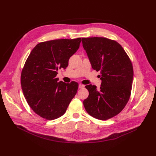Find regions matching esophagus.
Listing matches in <instances>:
<instances>
[{
    "instance_id": "esophagus-1",
    "label": "esophagus",
    "mask_w": 156,
    "mask_h": 156,
    "mask_svg": "<svg viewBox=\"0 0 156 156\" xmlns=\"http://www.w3.org/2000/svg\"><path fill=\"white\" fill-rule=\"evenodd\" d=\"M84 87V85H83V84H79V85H78V87H79L80 89L83 88Z\"/></svg>"
}]
</instances>
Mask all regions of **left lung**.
<instances>
[{
    "label": "left lung",
    "instance_id": "8db88e82",
    "mask_svg": "<svg viewBox=\"0 0 156 156\" xmlns=\"http://www.w3.org/2000/svg\"><path fill=\"white\" fill-rule=\"evenodd\" d=\"M83 47L92 68L101 74L100 90L85 87L89 96L83 101L86 112L99 120L119 114L127 104L131 91L133 69L126 53L117 42L105 37H83Z\"/></svg>",
    "mask_w": 156,
    "mask_h": 156
}]
</instances>
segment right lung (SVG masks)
Wrapping results in <instances>:
<instances>
[{"label": "right lung", "instance_id": "add662e5", "mask_svg": "<svg viewBox=\"0 0 156 156\" xmlns=\"http://www.w3.org/2000/svg\"><path fill=\"white\" fill-rule=\"evenodd\" d=\"M81 38L55 39L37 44L29 55L21 75V85L30 107L40 117L54 120L62 116L76 94L78 84L56 77L65 69L78 49Z\"/></svg>", "mask_w": 156, "mask_h": 156}]
</instances>
